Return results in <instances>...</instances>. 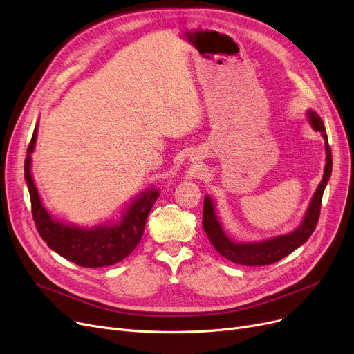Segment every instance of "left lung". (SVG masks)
I'll list each match as a JSON object with an SVG mask.
<instances>
[{
  "instance_id": "left-lung-1",
  "label": "left lung",
  "mask_w": 354,
  "mask_h": 354,
  "mask_svg": "<svg viewBox=\"0 0 354 354\" xmlns=\"http://www.w3.org/2000/svg\"><path fill=\"white\" fill-rule=\"evenodd\" d=\"M308 118L311 126L322 134L326 139V167H324V176L318 185L308 211H306L302 224L292 232L290 234H283L279 237H273L265 241L257 243H237L230 240L224 230L218 221L217 214L214 211V204L209 196H205L204 199V211H203V227L204 232L208 236L214 249L217 250L223 257L233 263L244 265V266H265L272 265L278 260L283 259L285 256L290 254L294 250H297L299 245H302L306 240L311 237L314 230L318 224L319 211H321V201L322 194H324L327 182L331 176L333 169V158H331V147L328 145V137L326 134L324 122L319 118V115L314 111H308Z\"/></svg>"
}]
</instances>
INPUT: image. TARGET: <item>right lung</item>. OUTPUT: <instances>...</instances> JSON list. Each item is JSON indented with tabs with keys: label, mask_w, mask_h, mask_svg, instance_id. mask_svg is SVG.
Listing matches in <instances>:
<instances>
[{
	"label": "right lung",
	"mask_w": 354,
	"mask_h": 354,
	"mask_svg": "<svg viewBox=\"0 0 354 354\" xmlns=\"http://www.w3.org/2000/svg\"><path fill=\"white\" fill-rule=\"evenodd\" d=\"M37 127L33 131L32 140L27 147L24 160V178L28 187L32 214L40 237L57 254L71 260L82 268L111 266L127 257L142 240L147 215L156 203L159 192L147 189L134 199L122 218L114 225H102L95 228H81L71 224L56 221L41 205L39 192L30 172L32 159L30 155L35 149Z\"/></svg>",
	"instance_id": "right-lung-1"
}]
</instances>
